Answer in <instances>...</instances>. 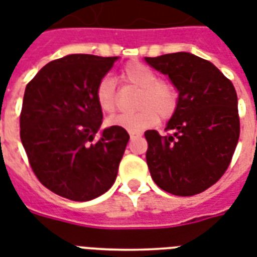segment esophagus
<instances>
[{
	"label": "esophagus",
	"instance_id": "1",
	"mask_svg": "<svg viewBox=\"0 0 257 257\" xmlns=\"http://www.w3.org/2000/svg\"><path fill=\"white\" fill-rule=\"evenodd\" d=\"M129 136H131V139H134V138H140V136H142V134H139V132H131V134H129Z\"/></svg>",
	"mask_w": 257,
	"mask_h": 257
}]
</instances>
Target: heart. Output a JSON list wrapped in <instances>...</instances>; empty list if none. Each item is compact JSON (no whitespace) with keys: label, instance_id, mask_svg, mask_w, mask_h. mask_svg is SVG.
Segmentation results:
<instances>
[{"label":"heart","instance_id":"b5f03b06","mask_svg":"<svg viewBox=\"0 0 257 257\" xmlns=\"http://www.w3.org/2000/svg\"><path fill=\"white\" fill-rule=\"evenodd\" d=\"M121 78L142 89L136 112H122L107 118V126H118L128 132H142L158 122L169 119L179 106V92L168 81H160L154 70L139 62L123 67ZM95 100L103 112L115 110V85L110 77H103L95 88Z\"/></svg>","mask_w":257,"mask_h":257}]
</instances>
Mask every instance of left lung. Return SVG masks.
<instances>
[{"label":"left lung","instance_id":"obj_1","mask_svg":"<svg viewBox=\"0 0 257 257\" xmlns=\"http://www.w3.org/2000/svg\"><path fill=\"white\" fill-rule=\"evenodd\" d=\"M179 92V106L167 123L169 134L146 131L151 178L180 197L209 189L226 172L239 139L237 92L213 64L189 52L145 58Z\"/></svg>","mask_w":257,"mask_h":257}]
</instances>
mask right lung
Masks as SVG:
<instances>
[{
    "mask_svg": "<svg viewBox=\"0 0 257 257\" xmlns=\"http://www.w3.org/2000/svg\"><path fill=\"white\" fill-rule=\"evenodd\" d=\"M68 55L49 62L27 84L20 139L37 179L71 201H89L111 187L128 145L122 128L103 129L95 100L97 82L117 60Z\"/></svg>",
    "mask_w": 257,
    "mask_h": 257,
    "instance_id": "right-lung-1",
    "label": "right lung"
}]
</instances>
